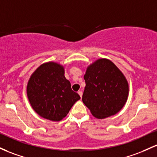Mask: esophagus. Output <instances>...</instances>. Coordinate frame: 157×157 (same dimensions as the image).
<instances>
[{"instance_id":"esophagus-1","label":"esophagus","mask_w":157,"mask_h":157,"mask_svg":"<svg viewBox=\"0 0 157 157\" xmlns=\"http://www.w3.org/2000/svg\"><path fill=\"white\" fill-rule=\"evenodd\" d=\"M78 93L79 96H80V97L82 98V91H78Z\"/></svg>"}]
</instances>
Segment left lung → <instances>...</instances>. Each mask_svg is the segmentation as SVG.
I'll return each instance as SVG.
<instances>
[{
    "label": "left lung",
    "mask_w": 157,
    "mask_h": 157,
    "mask_svg": "<svg viewBox=\"0 0 157 157\" xmlns=\"http://www.w3.org/2000/svg\"><path fill=\"white\" fill-rule=\"evenodd\" d=\"M86 86L82 101L94 117L115 115L126 104L129 84L122 72L107 59H99L87 66L84 75Z\"/></svg>",
    "instance_id": "8db88e82"
}]
</instances>
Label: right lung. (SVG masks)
<instances>
[{"label": "right lung", "instance_id": "obj_1", "mask_svg": "<svg viewBox=\"0 0 157 157\" xmlns=\"http://www.w3.org/2000/svg\"><path fill=\"white\" fill-rule=\"evenodd\" d=\"M31 107L40 117L52 121L62 120L80 96L64 76V67L54 61L40 65L26 85Z\"/></svg>", "mask_w": 157, "mask_h": 157}]
</instances>
